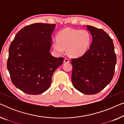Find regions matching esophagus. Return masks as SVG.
Returning <instances> with one entry per match:
<instances>
[{
  "label": "esophagus",
  "mask_w": 124,
  "mask_h": 124,
  "mask_svg": "<svg viewBox=\"0 0 124 124\" xmlns=\"http://www.w3.org/2000/svg\"><path fill=\"white\" fill-rule=\"evenodd\" d=\"M64 62H65V63H68V62H69V59H67V58L64 59Z\"/></svg>",
  "instance_id": "esophagus-1"
}]
</instances>
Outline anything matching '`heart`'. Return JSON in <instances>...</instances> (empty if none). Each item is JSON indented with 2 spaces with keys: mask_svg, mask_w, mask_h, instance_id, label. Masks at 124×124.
<instances>
[{
  "mask_svg": "<svg viewBox=\"0 0 124 124\" xmlns=\"http://www.w3.org/2000/svg\"><path fill=\"white\" fill-rule=\"evenodd\" d=\"M91 42V35L86 30L67 28L59 32L57 40L54 42V47L59 52L67 48L69 56L78 57L87 52Z\"/></svg>",
  "mask_w": 124,
  "mask_h": 124,
  "instance_id": "b5f03b06",
  "label": "heart"
}]
</instances>
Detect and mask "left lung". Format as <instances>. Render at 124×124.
Masks as SVG:
<instances>
[{
	"instance_id": "left-lung-1",
	"label": "left lung",
	"mask_w": 124,
	"mask_h": 124,
	"mask_svg": "<svg viewBox=\"0 0 124 124\" xmlns=\"http://www.w3.org/2000/svg\"><path fill=\"white\" fill-rule=\"evenodd\" d=\"M86 27L93 41L85 54L71 60L72 82L81 93L92 95L104 89L112 79L117 59L113 40L107 33L94 26Z\"/></svg>"
}]
</instances>
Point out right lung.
<instances>
[{
	"mask_svg": "<svg viewBox=\"0 0 124 124\" xmlns=\"http://www.w3.org/2000/svg\"><path fill=\"white\" fill-rule=\"evenodd\" d=\"M55 24L35 23L16 34L9 48L7 69L13 84L26 94L38 95L51 84L52 76L64 57L50 54Z\"/></svg>",
	"mask_w": 124,
	"mask_h": 124,
	"instance_id": "add662e5",
	"label": "right lung"
}]
</instances>
